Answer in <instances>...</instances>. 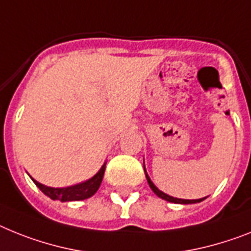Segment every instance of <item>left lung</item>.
Returning a JSON list of instances; mask_svg holds the SVG:
<instances>
[{
	"mask_svg": "<svg viewBox=\"0 0 251 251\" xmlns=\"http://www.w3.org/2000/svg\"><path fill=\"white\" fill-rule=\"evenodd\" d=\"M144 172H145V177H147V181H148L149 186H151V189L153 190V193L157 195V197L162 198V199H165V201H170V203H176V204H194V203H201V201H204L205 198H201V199H178V198H174L171 197V195H167L166 193H163V191H161L159 189H158L157 186H155L154 184H153V181L151 180V177L148 176V174H147V171H145V165H144Z\"/></svg>",
	"mask_w": 251,
	"mask_h": 251,
	"instance_id": "1",
	"label": "left lung"
}]
</instances>
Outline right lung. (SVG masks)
<instances>
[{"label":"right lung","mask_w":251,"mask_h":251,"mask_svg":"<svg viewBox=\"0 0 251 251\" xmlns=\"http://www.w3.org/2000/svg\"><path fill=\"white\" fill-rule=\"evenodd\" d=\"M106 163L104 162L102 167L100 168V171L94 175L93 177L88 178L86 181H83L80 184L73 185V186L67 187H50L46 186V185L41 184L35 181L34 178L31 180L34 181V184L37 185L42 190V193L46 194L47 197H50L52 201H84L88 198L93 197L97 190L100 189V182L103 180V175H104V170H106Z\"/></svg>","instance_id":"obj_1"}]
</instances>
